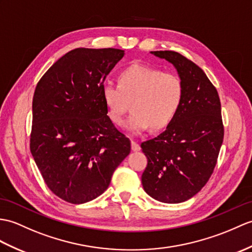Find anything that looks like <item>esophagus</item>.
Returning a JSON list of instances; mask_svg holds the SVG:
<instances>
[{"label":"esophagus","mask_w":252,"mask_h":252,"mask_svg":"<svg viewBox=\"0 0 252 252\" xmlns=\"http://www.w3.org/2000/svg\"><path fill=\"white\" fill-rule=\"evenodd\" d=\"M132 150L133 151H139L140 150V145L136 142L135 139H132Z\"/></svg>","instance_id":"obj_1"}]
</instances>
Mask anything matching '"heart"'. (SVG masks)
Returning a JSON list of instances; mask_svg holds the SVG:
<instances>
[{"label":"heart","instance_id":"b5f03b06","mask_svg":"<svg viewBox=\"0 0 252 252\" xmlns=\"http://www.w3.org/2000/svg\"><path fill=\"white\" fill-rule=\"evenodd\" d=\"M117 84L102 88L107 114L113 122L121 126L132 103L133 112L126 126L136 134L150 126L154 130L166 127L183 101L184 84L179 75L143 64H132L122 69Z\"/></svg>","mask_w":252,"mask_h":252}]
</instances>
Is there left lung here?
<instances>
[{"label":"left lung","instance_id":"8db88e82","mask_svg":"<svg viewBox=\"0 0 252 252\" xmlns=\"http://www.w3.org/2000/svg\"><path fill=\"white\" fill-rule=\"evenodd\" d=\"M171 62L184 84L180 107L164 132L142 143L147 166L142 184L162 203H181L207 184L224 136L218 91L195 63L176 51H151Z\"/></svg>","mask_w":252,"mask_h":252}]
</instances>
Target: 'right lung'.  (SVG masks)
Instances as JSON below:
<instances>
[{
	"instance_id": "right-lung-1",
	"label": "right lung",
	"mask_w": 252,
	"mask_h": 252,
	"mask_svg": "<svg viewBox=\"0 0 252 252\" xmlns=\"http://www.w3.org/2000/svg\"><path fill=\"white\" fill-rule=\"evenodd\" d=\"M125 52L76 48L52 64L36 85L30 150L47 187L83 204L108 188L131 140L107 116L102 88Z\"/></svg>"
}]
</instances>
